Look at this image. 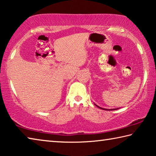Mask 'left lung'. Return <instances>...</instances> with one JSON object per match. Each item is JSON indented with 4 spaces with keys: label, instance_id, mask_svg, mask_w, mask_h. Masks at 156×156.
Here are the masks:
<instances>
[{
    "label": "left lung",
    "instance_id": "obj_1",
    "mask_svg": "<svg viewBox=\"0 0 156 156\" xmlns=\"http://www.w3.org/2000/svg\"><path fill=\"white\" fill-rule=\"evenodd\" d=\"M96 105V106H97V107L98 108H100V109H103V110H107V109H104V108H100V107H99V106H98V105ZM114 110V109H113V110H112H112Z\"/></svg>",
    "mask_w": 156,
    "mask_h": 156
}]
</instances>
